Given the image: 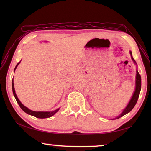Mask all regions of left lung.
I'll list each match as a JSON object with an SVG mask.
<instances>
[{"label": "left lung", "mask_w": 151, "mask_h": 151, "mask_svg": "<svg viewBox=\"0 0 151 151\" xmlns=\"http://www.w3.org/2000/svg\"><path fill=\"white\" fill-rule=\"evenodd\" d=\"M130 54L131 58H132L133 62L137 65L136 61L134 60V59L133 58L132 52H131V51H130ZM135 83H136L135 91H134V93L132 95V97L130 99L129 104H128L127 106L125 107V108L123 110V111H122L121 113L118 115V116L114 118L113 119H117L124 116V115H126L128 113H129V112L134 108V107L135 106V105L137 101V99H138L139 93H140L141 87H142V79H141V76L139 75V72L137 71V70H136V82Z\"/></svg>", "instance_id": "left-lung-1"}]
</instances>
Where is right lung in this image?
I'll list each match as a JSON object with an SVG mask.
<instances>
[{"label":"right lung","mask_w":151,"mask_h":151,"mask_svg":"<svg viewBox=\"0 0 151 151\" xmlns=\"http://www.w3.org/2000/svg\"><path fill=\"white\" fill-rule=\"evenodd\" d=\"M21 61L19 62L17 65H16L15 69H14V72L17 68V66L19 65V64L20 63ZM12 91H13V93H14V97L16 99V101H17V103L19 104V106L22 109V110H23L25 113H27L28 115H32V116L36 117L37 118H40V119H45V118H48V117H50L53 116V115L55 114L56 112H58L60 110V108L56 109V110H54V111H32L30 110L29 108H28L27 107L25 106L23 104L21 103V102L19 101V99H18L17 95L15 93V88H14V78H13L12 80Z\"/></svg>","instance_id":"add662e5"}]
</instances>
